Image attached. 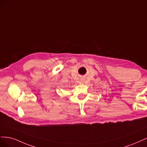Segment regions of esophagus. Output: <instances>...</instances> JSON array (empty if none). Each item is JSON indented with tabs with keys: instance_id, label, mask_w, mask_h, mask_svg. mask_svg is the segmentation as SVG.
<instances>
[{
	"instance_id": "34e87169",
	"label": "esophagus",
	"mask_w": 147,
	"mask_h": 147,
	"mask_svg": "<svg viewBox=\"0 0 147 147\" xmlns=\"http://www.w3.org/2000/svg\"><path fill=\"white\" fill-rule=\"evenodd\" d=\"M80 80H81L82 82H84V79H82Z\"/></svg>"
}]
</instances>
